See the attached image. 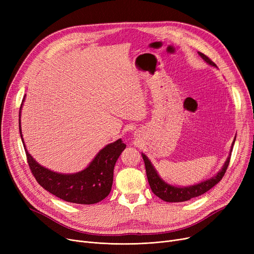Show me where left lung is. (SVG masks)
Listing matches in <instances>:
<instances>
[{"label": "left lung", "instance_id": "1", "mask_svg": "<svg viewBox=\"0 0 254 254\" xmlns=\"http://www.w3.org/2000/svg\"><path fill=\"white\" fill-rule=\"evenodd\" d=\"M198 55L201 56V58L207 64H209L210 65H213V66H216V64L213 63L207 56H205L204 53L198 52ZM235 140H236V138L234 139V142L232 144L230 155L228 156V159H226V162L224 163L222 169L217 173L214 177H212L208 180H205L201 183H197V184L190 185V186H186V188H178V186L170 185L167 182H165L161 177L158 176L156 170L152 166L148 157L146 156L144 153H142V157H143L144 163H145L146 175H147V179H148L152 192L159 198H162L163 201L169 202V203L185 202V201H189V199H190L192 197H196L198 195L204 194L205 192L210 190L213 186L216 185L224 176L226 169H228L229 164H230L231 152L233 150V145L235 144Z\"/></svg>", "mask_w": 254, "mask_h": 254}]
</instances>
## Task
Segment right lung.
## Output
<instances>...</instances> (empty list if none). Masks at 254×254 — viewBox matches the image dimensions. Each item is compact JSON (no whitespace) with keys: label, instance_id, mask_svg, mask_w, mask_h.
<instances>
[{"label":"right lung","instance_id":"add662e5","mask_svg":"<svg viewBox=\"0 0 254 254\" xmlns=\"http://www.w3.org/2000/svg\"><path fill=\"white\" fill-rule=\"evenodd\" d=\"M24 98L22 100V103ZM22 104L20 106L21 110ZM19 131L24 145L20 128L19 111ZM26 159L37 182L44 190L65 202L91 205L101 202L111 191L113 183V170L119 155L125 150L127 145L118 139L108 144L100 150L87 168L75 174H61L50 171L39 165L26 150Z\"/></svg>","mask_w":254,"mask_h":254}]
</instances>
